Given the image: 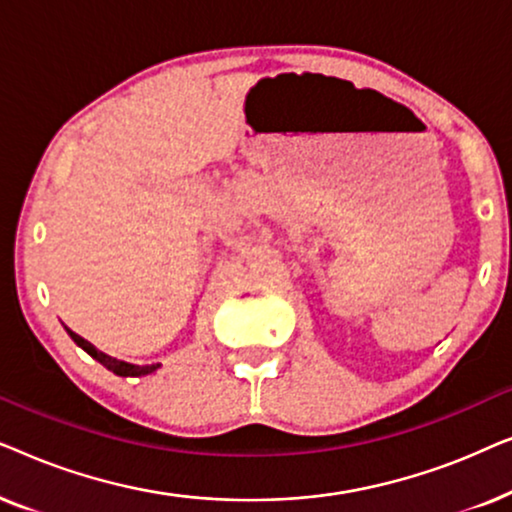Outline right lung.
<instances>
[{
	"instance_id": "add662e5",
	"label": "right lung",
	"mask_w": 512,
	"mask_h": 512,
	"mask_svg": "<svg viewBox=\"0 0 512 512\" xmlns=\"http://www.w3.org/2000/svg\"><path fill=\"white\" fill-rule=\"evenodd\" d=\"M67 331H69V328H67ZM69 335H72V340L83 349V352H88L95 361H100L104 368L111 370V373L121 375V377H142V375H149L156 368H160V363H149V366H135V363H125L121 359H114V356L100 352V349H95L88 340H83L81 335H76L74 331H69Z\"/></svg>"
}]
</instances>
